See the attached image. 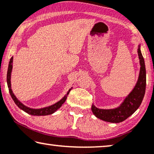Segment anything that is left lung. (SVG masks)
I'll use <instances>...</instances> for the list:
<instances>
[{
    "label": "left lung",
    "instance_id": "left-lung-1",
    "mask_svg": "<svg viewBox=\"0 0 154 154\" xmlns=\"http://www.w3.org/2000/svg\"><path fill=\"white\" fill-rule=\"evenodd\" d=\"M137 52L140 59V71L137 82L133 90L117 108L101 109L97 108L94 104H92V113L97 118L109 123H121L135 112L137 109L140 107L146 90V68L144 60L141 52L140 45L138 46Z\"/></svg>",
    "mask_w": 154,
    "mask_h": 154
}]
</instances>
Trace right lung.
<instances>
[{"mask_svg": "<svg viewBox=\"0 0 154 154\" xmlns=\"http://www.w3.org/2000/svg\"><path fill=\"white\" fill-rule=\"evenodd\" d=\"M12 61H13V57H11L9 62V65H8V73H7V83H8V89H9V92L10 95H11L12 100H14V102L15 104H17L19 108L20 109H22L25 112H26L27 113L30 115H33V116H47V115H50L52 114L55 112V111L57 110L58 109H60L61 106H62V104H64L65 101H66L67 96L70 92V90L72 89V88L71 89H69V90L67 92L66 95H65L64 97H63L62 100L59 101L55 104L51 105V106L45 107V108H42V109H31L29 108L28 106H26L25 105L22 104V102H20L17 100V98L16 97L15 95H14L13 92H12V90L11 89V82H10V78H11V72H12Z\"/></svg>", "mask_w": 154, "mask_h": 154, "instance_id": "1", "label": "right lung"}]
</instances>
